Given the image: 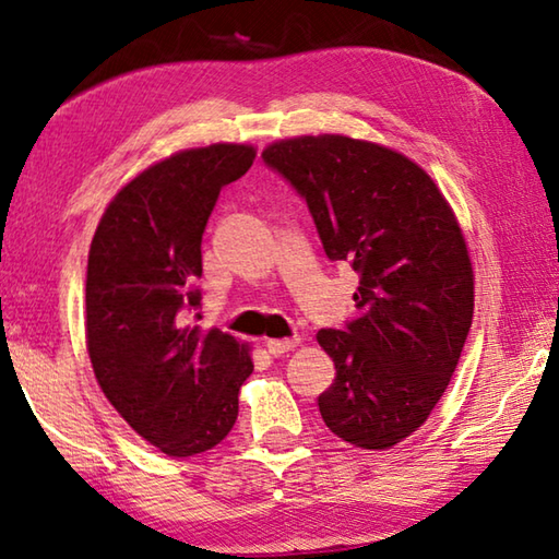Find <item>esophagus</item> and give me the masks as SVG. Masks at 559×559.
I'll list each match as a JSON object with an SVG mask.
<instances>
[{"mask_svg": "<svg viewBox=\"0 0 559 559\" xmlns=\"http://www.w3.org/2000/svg\"><path fill=\"white\" fill-rule=\"evenodd\" d=\"M300 340L298 337H288V340H266V347L271 355H283V353H290V349L298 347Z\"/></svg>", "mask_w": 559, "mask_h": 559, "instance_id": "34e87169", "label": "esophagus"}]
</instances>
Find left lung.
<instances>
[{"label":"left lung","instance_id":"obj_1","mask_svg":"<svg viewBox=\"0 0 559 559\" xmlns=\"http://www.w3.org/2000/svg\"><path fill=\"white\" fill-rule=\"evenodd\" d=\"M263 163L306 197L328 259L359 273V316L345 330H318L335 362L320 416L353 447L392 449L447 392L473 320L456 214L414 159L370 140L286 138L263 150Z\"/></svg>","mask_w":559,"mask_h":559}]
</instances>
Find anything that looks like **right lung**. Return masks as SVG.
Here are the masks:
<instances>
[{
	"label": "right lung",
	"instance_id": "1",
	"mask_svg": "<svg viewBox=\"0 0 559 559\" xmlns=\"http://www.w3.org/2000/svg\"><path fill=\"white\" fill-rule=\"evenodd\" d=\"M257 147L214 143L150 165L108 202L86 276V347L103 394L167 456L210 451L234 429L251 347L219 328L185 325L200 306L202 234L222 187Z\"/></svg>",
	"mask_w": 559,
	"mask_h": 559
}]
</instances>
